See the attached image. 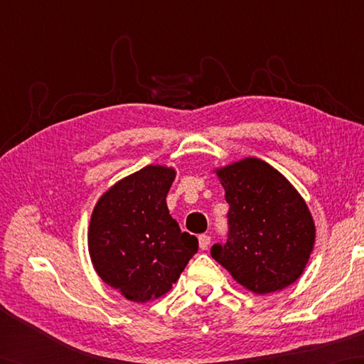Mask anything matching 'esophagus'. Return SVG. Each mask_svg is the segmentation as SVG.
<instances>
[{
  "mask_svg": "<svg viewBox=\"0 0 364 364\" xmlns=\"http://www.w3.org/2000/svg\"><path fill=\"white\" fill-rule=\"evenodd\" d=\"M210 244H211V237H210V236H208V235H200V236H198V245H200V249L206 250L208 247H210Z\"/></svg>",
  "mask_w": 364,
  "mask_h": 364,
  "instance_id": "1",
  "label": "esophagus"
}]
</instances>
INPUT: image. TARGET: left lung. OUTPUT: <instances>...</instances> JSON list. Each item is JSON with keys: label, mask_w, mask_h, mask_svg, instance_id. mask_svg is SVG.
Returning <instances> with one entry per match:
<instances>
[{"label": "left lung", "mask_w": 364, "mask_h": 364, "mask_svg": "<svg viewBox=\"0 0 364 364\" xmlns=\"http://www.w3.org/2000/svg\"><path fill=\"white\" fill-rule=\"evenodd\" d=\"M225 189L228 239L211 257L255 294L282 291L304 272L316 228L305 200L267 162L245 158L215 170Z\"/></svg>", "instance_id": "obj_1"}]
</instances>
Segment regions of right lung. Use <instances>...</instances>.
<instances>
[{
	"instance_id": "right-lung-1",
	"label": "right lung",
	"mask_w": 364,
	"mask_h": 364,
	"mask_svg": "<svg viewBox=\"0 0 364 364\" xmlns=\"http://www.w3.org/2000/svg\"><path fill=\"white\" fill-rule=\"evenodd\" d=\"M172 167L146 166L123 178L97 202L89 253L100 278L131 301L164 296L198 250V239L168 214Z\"/></svg>"
}]
</instances>
